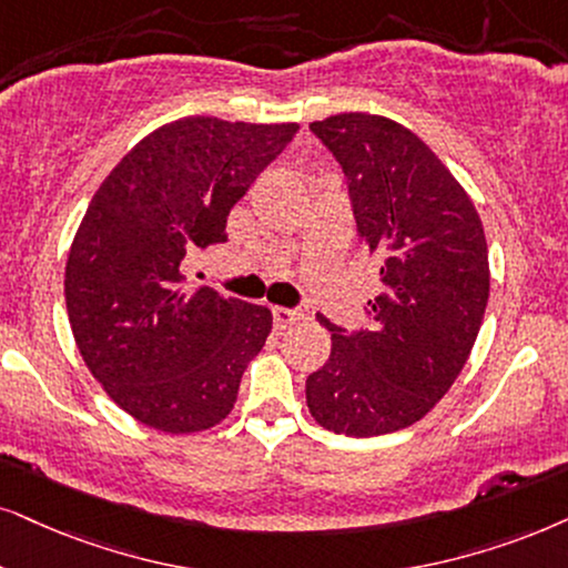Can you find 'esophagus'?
<instances>
[{
	"label": "esophagus",
	"mask_w": 568,
	"mask_h": 568,
	"mask_svg": "<svg viewBox=\"0 0 568 568\" xmlns=\"http://www.w3.org/2000/svg\"><path fill=\"white\" fill-rule=\"evenodd\" d=\"M304 317H306V314L301 312V308L272 306V320H275V327H277V329H285V327L296 325V322H301Z\"/></svg>",
	"instance_id": "1"
}]
</instances>
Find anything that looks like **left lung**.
Returning <instances> with one entry per match:
<instances>
[{"label":"left lung","mask_w":568,"mask_h":568,"mask_svg":"<svg viewBox=\"0 0 568 568\" xmlns=\"http://www.w3.org/2000/svg\"><path fill=\"white\" fill-rule=\"evenodd\" d=\"M308 131L341 164L356 239L379 260L383 293L367 301L364 329L317 314L333 351L306 377V406L333 433H396L448 393L475 346L490 296L483 222L456 178L404 125L346 112Z\"/></svg>","instance_id":"1"}]
</instances>
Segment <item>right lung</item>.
Returning <instances> with one entry per match:
<instances>
[{"instance_id":"add662e5","label":"right lung","mask_w":568,"mask_h":568,"mask_svg":"<svg viewBox=\"0 0 568 568\" xmlns=\"http://www.w3.org/2000/svg\"><path fill=\"white\" fill-rule=\"evenodd\" d=\"M296 123L183 118L135 143L93 193L64 304L85 367L143 425L183 435L231 414L272 329L267 306L185 291V254L227 239V214Z\"/></svg>"}]
</instances>
